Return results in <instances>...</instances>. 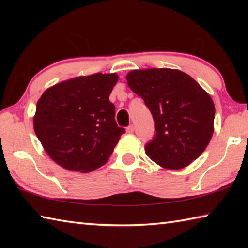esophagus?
I'll use <instances>...</instances> for the list:
<instances>
[{"instance_id":"esophagus-1","label":"esophagus","mask_w":248,"mask_h":248,"mask_svg":"<svg viewBox=\"0 0 248 248\" xmlns=\"http://www.w3.org/2000/svg\"><path fill=\"white\" fill-rule=\"evenodd\" d=\"M133 131H134V127H133V125H129V127L127 128V132H128V133H133Z\"/></svg>"}]
</instances>
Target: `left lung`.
I'll use <instances>...</instances> for the list:
<instances>
[{
	"instance_id": "1",
	"label": "left lung",
	"mask_w": 248,
	"mask_h": 248,
	"mask_svg": "<svg viewBox=\"0 0 248 248\" xmlns=\"http://www.w3.org/2000/svg\"><path fill=\"white\" fill-rule=\"evenodd\" d=\"M127 83L144 100L155 124L148 156L163 169L190 165L207 148L215 131V104L190 75L176 69L132 70Z\"/></svg>"
}]
</instances>
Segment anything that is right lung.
<instances>
[{"label":"right lung","instance_id":"right-lung-1","mask_svg":"<svg viewBox=\"0 0 248 248\" xmlns=\"http://www.w3.org/2000/svg\"><path fill=\"white\" fill-rule=\"evenodd\" d=\"M118 74L81 75L54 84L37 102L33 130L50 158L90 173L106 164L124 129L109 100Z\"/></svg>","mask_w":248,"mask_h":248}]
</instances>
